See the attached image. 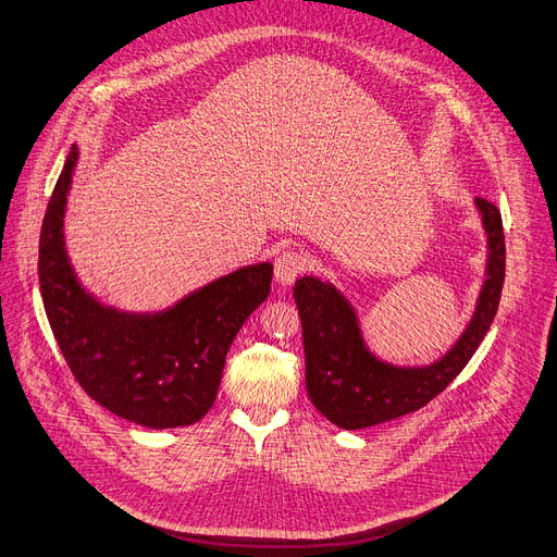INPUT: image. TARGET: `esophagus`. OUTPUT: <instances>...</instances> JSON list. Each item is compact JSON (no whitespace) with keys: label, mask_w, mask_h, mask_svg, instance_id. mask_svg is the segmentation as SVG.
<instances>
[{"label":"esophagus","mask_w":557,"mask_h":557,"mask_svg":"<svg viewBox=\"0 0 557 557\" xmlns=\"http://www.w3.org/2000/svg\"><path fill=\"white\" fill-rule=\"evenodd\" d=\"M302 271H305L302 255H298L294 250H286V252L277 255V259H275V280L282 286L294 284Z\"/></svg>","instance_id":"34e87169"}]
</instances>
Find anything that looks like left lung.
I'll return each mask as SVG.
<instances>
[{"label": "left lung", "mask_w": 557, "mask_h": 557, "mask_svg": "<svg viewBox=\"0 0 557 557\" xmlns=\"http://www.w3.org/2000/svg\"><path fill=\"white\" fill-rule=\"evenodd\" d=\"M488 234V268L475 317L451 351L429 367H393L367 351L358 319L333 284L300 277L294 300L302 323L305 383L317 410L342 429H364L413 413L459 376L496 319L505 284V232L496 203L478 197Z\"/></svg>", "instance_id": "obj_1"}]
</instances>
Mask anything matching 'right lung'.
I'll return each instance as SVG.
<instances>
[{
	"mask_svg": "<svg viewBox=\"0 0 557 557\" xmlns=\"http://www.w3.org/2000/svg\"><path fill=\"white\" fill-rule=\"evenodd\" d=\"M75 162L77 147L59 174L38 243L40 296L61 356L82 389L114 416L151 429L195 424L218 397L240 325L271 294L273 265L240 268L162 314L108 310L82 292L64 250Z\"/></svg>",
	"mask_w": 557,
	"mask_h": 557,
	"instance_id": "obj_1",
	"label": "right lung"
}]
</instances>
